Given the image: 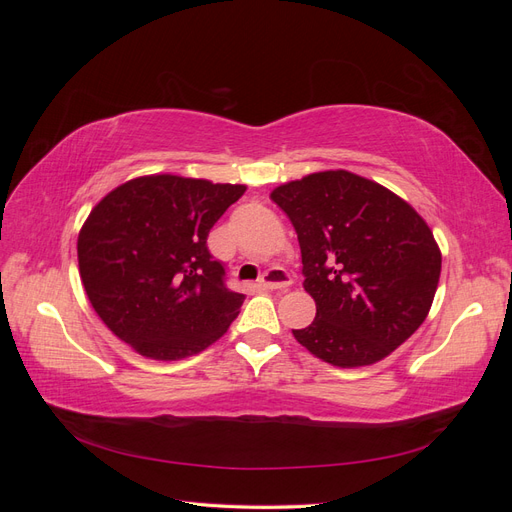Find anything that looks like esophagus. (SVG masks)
Returning <instances> with one entry per match:
<instances>
[{"label":"esophagus","instance_id":"esophagus-1","mask_svg":"<svg viewBox=\"0 0 512 512\" xmlns=\"http://www.w3.org/2000/svg\"><path fill=\"white\" fill-rule=\"evenodd\" d=\"M290 282H292L290 275L284 269H280V267H273V269L265 271V275L260 277V286L267 288V290L286 288V286H290Z\"/></svg>","mask_w":512,"mask_h":512}]
</instances>
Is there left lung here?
<instances>
[{"mask_svg":"<svg viewBox=\"0 0 512 512\" xmlns=\"http://www.w3.org/2000/svg\"><path fill=\"white\" fill-rule=\"evenodd\" d=\"M297 230L305 290L316 318L297 342L337 367L371 365L421 327L442 256L406 200L348 170H324L275 188Z\"/></svg>","mask_w":512,"mask_h":512,"instance_id":"1","label":"left lung"}]
</instances>
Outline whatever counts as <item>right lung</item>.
Returning a JSON list of instances; mask_svg holds the SVG:
<instances>
[{
	"instance_id": "add662e5",
	"label": "right lung",
	"mask_w": 512,
	"mask_h": 512,
	"mask_svg": "<svg viewBox=\"0 0 512 512\" xmlns=\"http://www.w3.org/2000/svg\"><path fill=\"white\" fill-rule=\"evenodd\" d=\"M245 185L138 177L106 194L79 235L89 303L121 342L156 361L205 350L239 316L243 294L207 247Z\"/></svg>"
}]
</instances>
